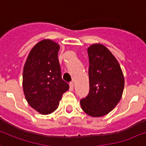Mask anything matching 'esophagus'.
I'll return each instance as SVG.
<instances>
[{
	"label": "esophagus",
	"instance_id": "34e87169",
	"mask_svg": "<svg viewBox=\"0 0 146 146\" xmlns=\"http://www.w3.org/2000/svg\"><path fill=\"white\" fill-rule=\"evenodd\" d=\"M73 82H71V83H70V90L71 91L73 90Z\"/></svg>",
	"mask_w": 146,
	"mask_h": 146
}]
</instances>
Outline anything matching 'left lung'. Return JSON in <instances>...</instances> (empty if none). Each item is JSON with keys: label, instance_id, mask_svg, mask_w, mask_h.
Returning a JSON list of instances; mask_svg holds the SVG:
<instances>
[{"label": "left lung", "instance_id": "obj_1", "mask_svg": "<svg viewBox=\"0 0 146 146\" xmlns=\"http://www.w3.org/2000/svg\"><path fill=\"white\" fill-rule=\"evenodd\" d=\"M89 56L90 91L80 105L86 114L100 117L117 105L124 89V77L115 56L102 44H93Z\"/></svg>", "mask_w": 146, "mask_h": 146}]
</instances>
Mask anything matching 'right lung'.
Segmentation results:
<instances>
[{
  "label": "right lung",
  "instance_id": "right-lung-1",
  "mask_svg": "<svg viewBox=\"0 0 146 146\" xmlns=\"http://www.w3.org/2000/svg\"><path fill=\"white\" fill-rule=\"evenodd\" d=\"M59 50L56 43L43 40L33 46L24 65V95L29 105L43 115L56 110L63 94L70 88L62 79Z\"/></svg>",
  "mask_w": 146,
  "mask_h": 146
}]
</instances>
